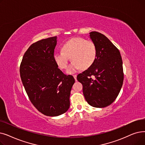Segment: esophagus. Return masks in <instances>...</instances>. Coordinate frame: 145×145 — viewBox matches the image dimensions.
Returning <instances> with one entry per match:
<instances>
[{
  "instance_id": "1",
  "label": "esophagus",
  "mask_w": 145,
  "mask_h": 145,
  "mask_svg": "<svg viewBox=\"0 0 145 145\" xmlns=\"http://www.w3.org/2000/svg\"><path fill=\"white\" fill-rule=\"evenodd\" d=\"M76 77H77V75L76 74H74V75H73V78H74V79H75V80H77V79H76Z\"/></svg>"
}]
</instances>
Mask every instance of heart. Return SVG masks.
Wrapping results in <instances>:
<instances>
[{
  "mask_svg": "<svg viewBox=\"0 0 145 145\" xmlns=\"http://www.w3.org/2000/svg\"><path fill=\"white\" fill-rule=\"evenodd\" d=\"M61 51L54 54V60L59 68L66 69L71 58L72 62L67 71L69 74L74 73L81 68H89L94 63L97 56L95 44L92 40L79 37L66 41L61 46Z\"/></svg>",
  "mask_w": 145,
  "mask_h": 145,
  "instance_id": "heart-1",
  "label": "heart"
}]
</instances>
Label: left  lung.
I'll list each match as a JSON object with an SVG mask.
<instances>
[{
    "mask_svg": "<svg viewBox=\"0 0 145 145\" xmlns=\"http://www.w3.org/2000/svg\"><path fill=\"white\" fill-rule=\"evenodd\" d=\"M89 34L97 47V59L92 66L78 75L77 80L82 84L87 103L93 107L104 108L114 101L121 90L123 61L119 50L107 37L96 31Z\"/></svg>",
    "mask_w": 145,
    "mask_h": 145,
    "instance_id": "obj_1",
    "label": "left lung"
}]
</instances>
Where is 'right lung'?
<instances>
[{"label": "right lung", "mask_w": 145, "mask_h": 145, "mask_svg": "<svg viewBox=\"0 0 145 145\" xmlns=\"http://www.w3.org/2000/svg\"><path fill=\"white\" fill-rule=\"evenodd\" d=\"M57 37L33 44L25 53L20 76L25 89L35 107L47 116H58L70 106L71 91L74 83L72 75H66L54 60Z\"/></svg>", "instance_id": "obj_1"}]
</instances>
